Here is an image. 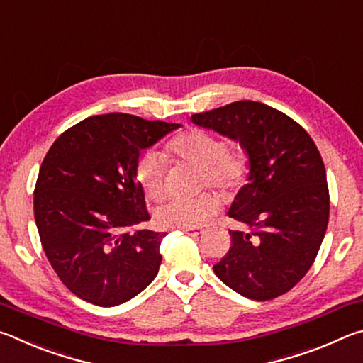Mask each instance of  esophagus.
Returning a JSON list of instances; mask_svg holds the SVG:
<instances>
[{
  "label": "esophagus",
  "mask_w": 363,
  "mask_h": 363,
  "mask_svg": "<svg viewBox=\"0 0 363 363\" xmlns=\"http://www.w3.org/2000/svg\"><path fill=\"white\" fill-rule=\"evenodd\" d=\"M184 233H189V235H194V237H196V235H201V233H203L205 230L203 229H181Z\"/></svg>",
  "instance_id": "34e87169"
}]
</instances>
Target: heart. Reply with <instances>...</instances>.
Masks as SVG:
<instances>
[{"label": "heart", "instance_id": "b5f03b06", "mask_svg": "<svg viewBox=\"0 0 363 363\" xmlns=\"http://www.w3.org/2000/svg\"><path fill=\"white\" fill-rule=\"evenodd\" d=\"M167 157L177 163L200 167L201 187L213 186L224 194L240 190L248 181L251 157L238 140H227L218 133L189 130L177 134L167 145ZM163 153L149 150L138 158L134 176L145 196L162 201L168 192V162ZM220 200L214 192H205L194 199H176L160 206L157 223L164 229H195L219 210Z\"/></svg>", "mask_w": 363, "mask_h": 363}]
</instances>
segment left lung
Listing matches in <instances>:
<instances>
[{
    "instance_id": "left-lung-1",
    "label": "left lung",
    "mask_w": 363,
    "mask_h": 363,
    "mask_svg": "<svg viewBox=\"0 0 363 363\" xmlns=\"http://www.w3.org/2000/svg\"><path fill=\"white\" fill-rule=\"evenodd\" d=\"M196 125L240 140L251 157L248 184L229 218L232 247L214 274L245 298L269 301L298 284L327 232L330 192L320 152L299 123L262 102L237 101L192 115Z\"/></svg>"
}]
</instances>
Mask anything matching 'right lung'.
<instances>
[{
    "label": "right lung",
    "instance_id": "add662e5",
    "mask_svg": "<svg viewBox=\"0 0 363 363\" xmlns=\"http://www.w3.org/2000/svg\"><path fill=\"white\" fill-rule=\"evenodd\" d=\"M179 128L130 113L89 116L54 140L33 192L41 247L54 272L88 303H126L155 279L167 233L134 176L139 152Z\"/></svg>",
    "mask_w": 363,
    "mask_h": 363
}]
</instances>
